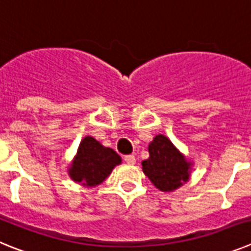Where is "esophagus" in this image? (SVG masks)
Here are the masks:
<instances>
[{
	"label": "esophagus",
	"mask_w": 251,
	"mask_h": 251,
	"mask_svg": "<svg viewBox=\"0 0 251 251\" xmlns=\"http://www.w3.org/2000/svg\"><path fill=\"white\" fill-rule=\"evenodd\" d=\"M124 161L127 162L128 165H134L136 163V157L133 154H128V156H124Z\"/></svg>",
	"instance_id": "1"
}]
</instances>
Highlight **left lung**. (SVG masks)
I'll return each mask as SVG.
<instances>
[{
	"label": "left lung",
	"instance_id": "obj_1",
	"mask_svg": "<svg viewBox=\"0 0 251 251\" xmlns=\"http://www.w3.org/2000/svg\"><path fill=\"white\" fill-rule=\"evenodd\" d=\"M150 158L142 162V168L151 182L163 192H171L187 182L191 172L188 162L174 143L158 134L148 146Z\"/></svg>",
	"mask_w": 251,
	"mask_h": 251
}]
</instances>
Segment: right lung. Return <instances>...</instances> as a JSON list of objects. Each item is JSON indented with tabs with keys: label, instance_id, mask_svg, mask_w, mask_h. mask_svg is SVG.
<instances>
[{
	"label": "right lung",
	"instance_id": "right-lung-1",
	"mask_svg": "<svg viewBox=\"0 0 251 251\" xmlns=\"http://www.w3.org/2000/svg\"><path fill=\"white\" fill-rule=\"evenodd\" d=\"M121 162V156L115 151L104 147L97 139L86 136L80 142L68 172L75 182L94 187L100 185Z\"/></svg>",
	"mask_w": 251,
	"mask_h": 251
}]
</instances>
